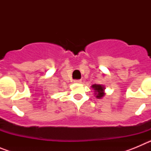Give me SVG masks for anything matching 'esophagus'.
I'll use <instances>...</instances> for the list:
<instances>
[{
  "label": "esophagus",
  "instance_id": "34e87169",
  "mask_svg": "<svg viewBox=\"0 0 151 151\" xmlns=\"http://www.w3.org/2000/svg\"><path fill=\"white\" fill-rule=\"evenodd\" d=\"M74 82H75V83H81V82H82V80L75 79L74 80Z\"/></svg>",
  "mask_w": 151,
  "mask_h": 151
}]
</instances>
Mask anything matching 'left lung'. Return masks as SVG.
Returning a JSON list of instances; mask_svg holds the SVG:
<instances>
[{
    "label": "left lung",
    "mask_w": 151,
    "mask_h": 151,
    "mask_svg": "<svg viewBox=\"0 0 151 151\" xmlns=\"http://www.w3.org/2000/svg\"><path fill=\"white\" fill-rule=\"evenodd\" d=\"M93 88H94V90L95 91V94H97V96H96V97L97 98H101V97H103V96L104 95V87L103 86V85H93L91 86Z\"/></svg>",
    "instance_id": "obj_1"
}]
</instances>
